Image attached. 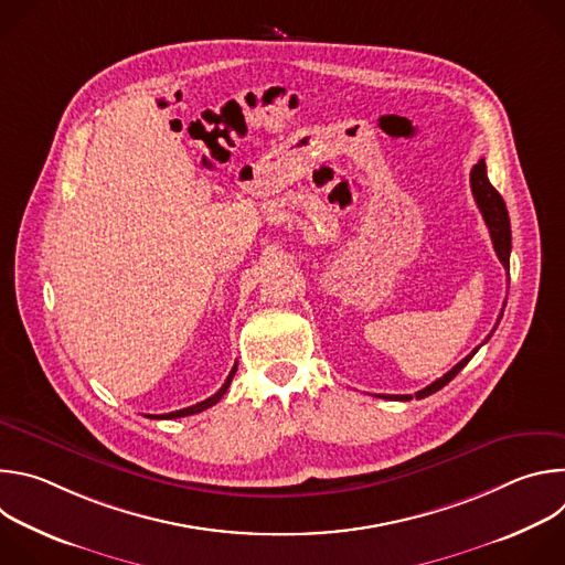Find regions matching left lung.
I'll return each instance as SVG.
<instances>
[{
    "mask_svg": "<svg viewBox=\"0 0 565 565\" xmlns=\"http://www.w3.org/2000/svg\"><path fill=\"white\" fill-rule=\"evenodd\" d=\"M469 183H471V194H473V199H476V205H478L482 218H486V223H488V230H490V236H492V244H494L497 257L501 259L503 268L510 273V250H512L510 214H508V207H505L503 196L497 192V188H494V185L490 183V179H488V168H486V160H482V158L471 168ZM501 317H503V312H501ZM501 317H499V321H501ZM497 327H499V324H497ZM492 333H494V331H492ZM492 333H490V335H492ZM490 335H488V340H490ZM488 340H486V342H488ZM478 349H480V347H478ZM478 349H473L467 358H462V360H460L451 371H447L443 377H438L436 382H431L429 386H425L423 391H418L416 397L420 399V397H427V395L440 391L447 382H451V380L462 371V366L476 355ZM380 397H384V399H412L414 395H380Z\"/></svg>",
    "mask_w": 565,
    "mask_h": 565,
    "instance_id": "left-lung-1",
    "label": "left lung"
}]
</instances>
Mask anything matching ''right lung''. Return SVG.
<instances>
[{
    "mask_svg": "<svg viewBox=\"0 0 565 565\" xmlns=\"http://www.w3.org/2000/svg\"><path fill=\"white\" fill-rule=\"evenodd\" d=\"M234 373H236V364L232 366V371H230V375H227V380L223 382V386L212 395V397H207V399H203V402H199V405H192V407H188V409H181V412H172V414H160V416H147V418H183V416H192V414H199V412H205V409H210L212 405H216V402L223 397V393L227 391V386H230V382H232V377H234Z\"/></svg>",
    "mask_w": 565,
    "mask_h": 565,
    "instance_id": "1",
    "label": "right lung"
}]
</instances>
